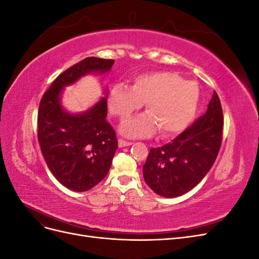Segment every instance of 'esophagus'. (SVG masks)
Masks as SVG:
<instances>
[{
    "instance_id": "1",
    "label": "esophagus",
    "mask_w": 259,
    "mask_h": 259,
    "mask_svg": "<svg viewBox=\"0 0 259 259\" xmlns=\"http://www.w3.org/2000/svg\"><path fill=\"white\" fill-rule=\"evenodd\" d=\"M132 142H127V140L124 139H119V147H126V146H131Z\"/></svg>"
}]
</instances>
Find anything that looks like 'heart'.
<instances>
[{"mask_svg":"<svg viewBox=\"0 0 259 259\" xmlns=\"http://www.w3.org/2000/svg\"><path fill=\"white\" fill-rule=\"evenodd\" d=\"M200 90L193 81L170 71L138 75L132 88L115 84L109 92L108 105L111 114L123 121L146 104V112L125 121L121 132L130 137L150 136L159 130L161 136L176 135L189 126L197 113Z\"/></svg>","mask_w":259,"mask_h":259,"instance_id":"1","label":"heart"}]
</instances>
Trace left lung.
<instances>
[{
	"label": "left lung",
	"mask_w": 259,
	"mask_h": 259,
	"mask_svg": "<svg viewBox=\"0 0 259 259\" xmlns=\"http://www.w3.org/2000/svg\"><path fill=\"white\" fill-rule=\"evenodd\" d=\"M224 115L214 91L207 110L170 143L151 148L143 167L146 184L159 195L190 191L213 166L222 146Z\"/></svg>",
	"instance_id": "left-lung-1"
}]
</instances>
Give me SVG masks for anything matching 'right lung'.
<instances>
[{
	"label": "right lung",
	"mask_w": 259,
	"mask_h": 259,
	"mask_svg": "<svg viewBox=\"0 0 259 259\" xmlns=\"http://www.w3.org/2000/svg\"><path fill=\"white\" fill-rule=\"evenodd\" d=\"M113 64V59H83L59 74L40 101L37 139L42 153L55 178L70 190L88 191L107 176L117 139L106 120V98L86 112L69 114L60 105V93L90 72L109 71Z\"/></svg>",
	"instance_id": "obj_1"
}]
</instances>
